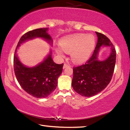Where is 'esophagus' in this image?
I'll use <instances>...</instances> for the list:
<instances>
[{"label": "esophagus", "instance_id": "1", "mask_svg": "<svg viewBox=\"0 0 130 130\" xmlns=\"http://www.w3.org/2000/svg\"><path fill=\"white\" fill-rule=\"evenodd\" d=\"M70 67V65L68 64V63H64V65H63V68L64 69V68H66L67 67Z\"/></svg>", "mask_w": 130, "mask_h": 130}]
</instances>
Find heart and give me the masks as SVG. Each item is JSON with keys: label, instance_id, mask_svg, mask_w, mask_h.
<instances>
[{"label": "heart", "instance_id": "obj_1", "mask_svg": "<svg viewBox=\"0 0 130 130\" xmlns=\"http://www.w3.org/2000/svg\"><path fill=\"white\" fill-rule=\"evenodd\" d=\"M96 44V39L92 34H78L66 37L61 42V47L57 48V52L63 56L65 52L71 53L70 56L73 62H84L91 56Z\"/></svg>", "mask_w": 130, "mask_h": 130}]
</instances>
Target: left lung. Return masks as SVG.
<instances>
[{
  "label": "left lung",
  "mask_w": 130,
  "mask_h": 130,
  "mask_svg": "<svg viewBox=\"0 0 130 130\" xmlns=\"http://www.w3.org/2000/svg\"><path fill=\"white\" fill-rule=\"evenodd\" d=\"M98 39L95 49L84 64L73 67L72 85L73 89L81 96L91 97L104 89L112 77L116 63V50L109 39L103 34L96 32ZM108 45L112 52L107 60H97V54L101 45Z\"/></svg>",
  "instance_id": "1"
}]
</instances>
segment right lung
Here are the masks:
<instances>
[{"label":"right lung","mask_w":130,"mask_h":130,"mask_svg":"<svg viewBox=\"0 0 130 130\" xmlns=\"http://www.w3.org/2000/svg\"><path fill=\"white\" fill-rule=\"evenodd\" d=\"M47 28H37L23 34L18 43L14 56V72L18 81L24 91L37 98H46L56 89L63 63L57 64L49 54L40 64L33 68H27L18 60L17 50L22 43L35 37L52 41L51 37L47 33Z\"/></svg>","instance_id":"obj_1"}]
</instances>
